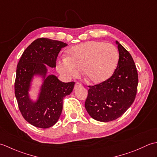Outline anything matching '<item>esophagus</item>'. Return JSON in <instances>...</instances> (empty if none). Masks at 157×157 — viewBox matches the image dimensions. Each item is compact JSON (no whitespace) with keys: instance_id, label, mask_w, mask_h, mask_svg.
<instances>
[{"instance_id":"esophagus-1","label":"esophagus","mask_w":157,"mask_h":157,"mask_svg":"<svg viewBox=\"0 0 157 157\" xmlns=\"http://www.w3.org/2000/svg\"><path fill=\"white\" fill-rule=\"evenodd\" d=\"M81 86H82V84L80 82H76L75 84V86H74V89H76L79 87H81Z\"/></svg>"}]
</instances>
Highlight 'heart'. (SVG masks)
Returning a JSON list of instances; mask_svg holds the SVG:
<instances>
[{"instance_id":"obj_1","label":"heart","mask_w":157,"mask_h":157,"mask_svg":"<svg viewBox=\"0 0 157 157\" xmlns=\"http://www.w3.org/2000/svg\"><path fill=\"white\" fill-rule=\"evenodd\" d=\"M68 57L59 59L56 69L67 79L80 75L82 69L85 78L93 84L105 82L114 72L119 53L114 46L101 41H88L73 46Z\"/></svg>"}]
</instances>
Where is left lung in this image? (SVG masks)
Listing matches in <instances>:
<instances>
[{
    "mask_svg": "<svg viewBox=\"0 0 157 157\" xmlns=\"http://www.w3.org/2000/svg\"><path fill=\"white\" fill-rule=\"evenodd\" d=\"M116 43L119 59L113 75L101 84L88 86L85 107L91 117L99 121L121 117L134 102L137 93L138 76L134 59L121 44Z\"/></svg>",
    "mask_w": 157,
    "mask_h": 157,
    "instance_id": "1",
    "label": "left lung"
}]
</instances>
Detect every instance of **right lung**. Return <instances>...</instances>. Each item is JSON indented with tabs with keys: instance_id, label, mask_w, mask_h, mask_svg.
<instances>
[{
	"instance_id": "add662e5",
	"label": "right lung",
	"mask_w": 157,
	"mask_h": 157,
	"mask_svg": "<svg viewBox=\"0 0 157 157\" xmlns=\"http://www.w3.org/2000/svg\"><path fill=\"white\" fill-rule=\"evenodd\" d=\"M67 45L59 40L40 38L26 48L17 66L15 94L23 117L32 125L48 128L57 122L63 110V101L71 93L75 82L64 83L55 75L46 77V65L55 67L60 51ZM39 74L45 78L41 92L36 103L29 98L32 77Z\"/></svg>"
}]
</instances>
